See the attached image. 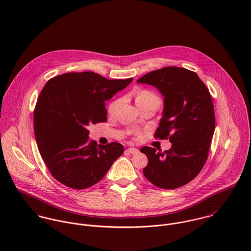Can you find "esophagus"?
Masks as SVG:
<instances>
[{"label":"esophagus","instance_id":"esophagus-1","mask_svg":"<svg viewBox=\"0 0 251 251\" xmlns=\"http://www.w3.org/2000/svg\"><path fill=\"white\" fill-rule=\"evenodd\" d=\"M128 152H130V153H137L139 151H138V149H136V148H128L127 150H126Z\"/></svg>","mask_w":251,"mask_h":251}]
</instances>
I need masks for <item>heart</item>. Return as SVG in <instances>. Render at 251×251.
<instances>
[{
	"label": "heart",
	"mask_w": 251,
	"mask_h": 251,
	"mask_svg": "<svg viewBox=\"0 0 251 251\" xmlns=\"http://www.w3.org/2000/svg\"><path fill=\"white\" fill-rule=\"evenodd\" d=\"M135 100H136V104H141V103L148 102V101H157V102H160L158 97H157L154 93H152V92H151V91H149V90H143V91H141V92L136 96V99H135ZM120 103H121V100H113V101L110 103L109 107H108V113H109V114H114Z\"/></svg>",
	"instance_id": "heart-1"
}]
</instances>
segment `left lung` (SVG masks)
<instances>
[{
    "label": "left lung",
    "instance_id": "obj_1",
    "mask_svg": "<svg viewBox=\"0 0 251 251\" xmlns=\"http://www.w3.org/2000/svg\"><path fill=\"white\" fill-rule=\"evenodd\" d=\"M137 82L154 86L164 97L154 138L172 143L164 152L151 147L141 148L148 157L144 176L159 188H178L194 179L207 161L215 127L211 94L195 72L183 68L156 70Z\"/></svg>",
    "mask_w": 251,
    "mask_h": 251
}]
</instances>
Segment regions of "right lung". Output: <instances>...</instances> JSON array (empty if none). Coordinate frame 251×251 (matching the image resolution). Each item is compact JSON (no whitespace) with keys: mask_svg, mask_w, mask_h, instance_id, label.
<instances>
[{"mask_svg":"<svg viewBox=\"0 0 251 251\" xmlns=\"http://www.w3.org/2000/svg\"><path fill=\"white\" fill-rule=\"evenodd\" d=\"M132 80H109L84 72L65 73L47 81L36 101L34 129L39 153L58 181L73 189L91 187L122 155V144L98 146L89 141L87 126L106 122L105 100Z\"/></svg>","mask_w":251,"mask_h":251,"instance_id":"obj_1","label":"right lung"}]
</instances>
